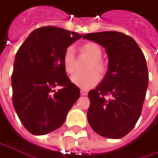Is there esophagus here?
<instances>
[{"instance_id":"1","label":"esophagus","mask_w":158,"mask_h":158,"mask_svg":"<svg viewBox=\"0 0 158 158\" xmlns=\"http://www.w3.org/2000/svg\"><path fill=\"white\" fill-rule=\"evenodd\" d=\"M80 94H81L82 96H86V95L88 94V90H87V89H80Z\"/></svg>"}]
</instances>
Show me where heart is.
<instances>
[{"instance_id":"obj_1","label":"heart","mask_w":158,"mask_h":158,"mask_svg":"<svg viewBox=\"0 0 158 158\" xmlns=\"http://www.w3.org/2000/svg\"><path fill=\"white\" fill-rule=\"evenodd\" d=\"M81 51L91 58V62L89 66V69H91L85 73H76L71 77L73 84L81 89H88L96 86L99 81V74H104L107 70V66L100 59L102 56L101 47L95 42H87L82 45ZM63 66L65 70L69 74L75 72V55L72 47L67 48L63 55ZM95 68L96 71L93 70Z\"/></svg>"}]
</instances>
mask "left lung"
<instances>
[{"label":"left lung","mask_w":158,"mask_h":158,"mask_svg":"<svg viewBox=\"0 0 158 158\" xmlns=\"http://www.w3.org/2000/svg\"><path fill=\"white\" fill-rule=\"evenodd\" d=\"M83 39L100 44L108 57L105 78L89 92L88 121L97 134L121 138L134 128L141 115L148 86L145 56L134 39L122 32L89 33Z\"/></svg>","instance_id":"left-lung-1"}]
</instances>
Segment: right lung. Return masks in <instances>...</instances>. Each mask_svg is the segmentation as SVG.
Here are the masks:
<instances>
[{
  "mask_svg": "<svg viewBox=\"0 0 158 158\" xmlns=\"http://www.w3.org/2000/svg\"><path fill=\"white\" fill-rule=\"evenodd\" d=\"M81 37L58 27H41L28 36L16 53L12 102L22 124L32 135L60 127L79 98V89L67 76L63 55ZM56 86L62 88L56 92Z\"/></svg>",
  "mask_w": 158,
  "mask_h": 158,
  "instance_id": "obj_1",
  "label": "right lung"
}]
</instances>
